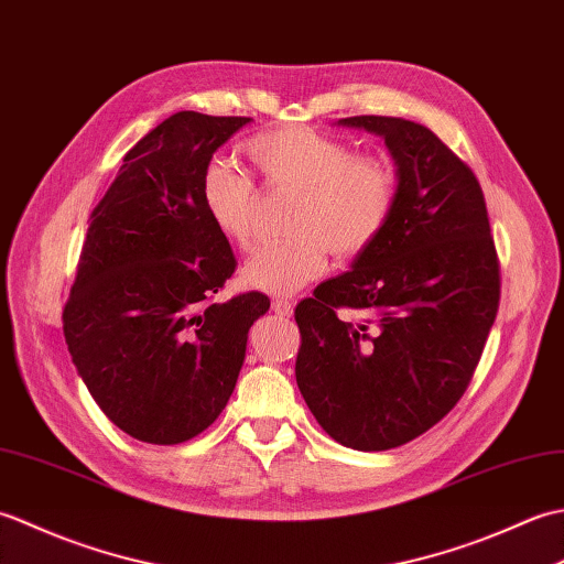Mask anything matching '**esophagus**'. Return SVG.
Listing matches in <instances>:
<instances>
[{
    "label": "esophagus",
    "mask_w": 564,
    "mask_h": 564,
    "mask_svg": "<svg viewBox=\"0 0 564 564\" xmlns=\"http://www.w3.org/2000/svg\"><path fill=\"white\" fill-rule=\"evenodd\" d=\"M273 313L281 315V317H291L293 315V303L289 301V297H275V301L271 303Z\"/></svg>",
    "instance_id": "obj_1"
}]
</instances>
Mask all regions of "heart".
<instances>
[{
  "mask_svg": "<svg viewBox=\"0 0 564 564\" xmlns=\"http://www.w3.org/2000/svg\"><path fill=\"white\" fill-rule=\"evenodd\" d=\"M245 154L269 188L297 191L285 242L261 247L242 269L249 289L291 295L327 271L329 251L356 259L373 247L398 206L392 166L356 154L349 142L305 126L257 133ZM200 203L213 227L237 249L254 245L257 186L235 166L213 162L200 174Z\"/></svg>",
  "mask_w": 564,
  "mask_h": 564,
  "instance_id": "1",
  "label": "heart"
}]
</instances>
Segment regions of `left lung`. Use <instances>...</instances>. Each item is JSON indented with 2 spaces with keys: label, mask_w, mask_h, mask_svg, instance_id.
I'll return each instance as SVG.
<instances>
[{
  "label": "left lung",
  "mask_w": 564,
  "mask_h": 564,
  "mask_svg": "<svg viewBox=\"0 0 564 564\" xmlns=\"http://www.w3.org/2000/svg\"><path fill=\"white\" fill-rule=\"evenodd\" d=\"M386 138L398 206L351 271L297 303L295 380L346 448L388 451L446 416L473 380L499 310V259L480 182L422 123L351 116ZM341 306L367 319L346 323Z\"/></svg>",
  "instance_id": "8db88e82"
}]
</instances>
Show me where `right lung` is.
Listing matches in <instances>:
<instances>
[{"label":"right lung","mask_w":564,"mask_h":564,"mask_svg":"<svg viewBox=\"0 0 564 564\" xmlns=\"http://www.w3.org/2000/svg\"><path fill=\"white\" fill-rule=\"evenodd\" d=\"M249 121L170 116L128 150L89 215L63 332L91 398L138 441L174 446L220 416L249 327L271 305L257 291L213 301L237 261L200 203L213 152Z\"/></svg>","instance_id":"right-lung-1"}]
</instances>
